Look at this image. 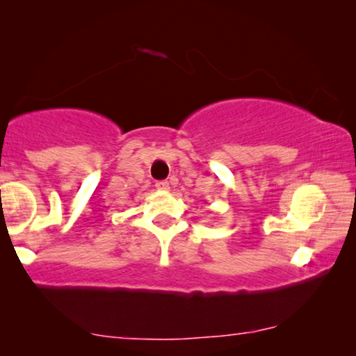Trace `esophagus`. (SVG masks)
<instances>
[{"instance_id":"34e87169","label":"esophagus","mask_w":356,"mask_h":356,"mask_svg":"<svg viewBox=\"0 0 356 356\" xmlns=\"http://www.w3.org/2000/svg\"><path fill=\"white\" fill-rule=\"evenodd\" d=\"M155 186H157V189H160V191H168L170 183L168 181H159L157 184H155Z\"/></svg>"}]
</instances>
